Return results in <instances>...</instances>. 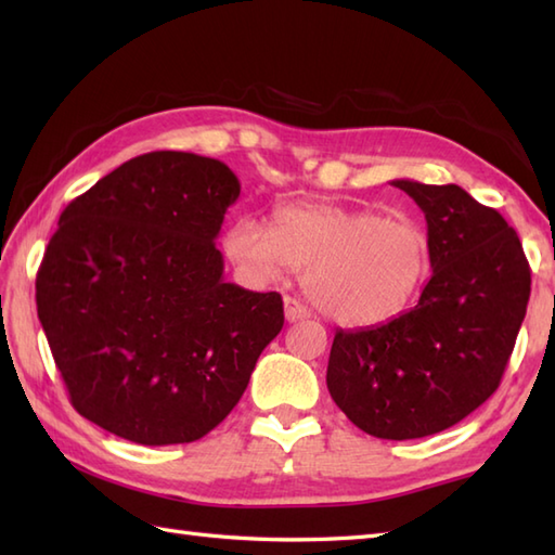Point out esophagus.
<instances>
[{"label": "esophagus", "instance_id": "esophagus-1", "mask_svg": "<svg viewBox=\"0 0 555 555\" xmlns=\"http://www.w3.org/2000/svg\"><path fill=\"white\" fill-rule=\"evenodd\" d=\"M284 308H286V320L288 322H300V320H308V317H310V310L305 308V305L296 298H286Z\"/></svg>", "mask_w": 555, "mask_h": 555}]
</instances>
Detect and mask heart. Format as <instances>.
I'll return each instance as SVG.
<instances>
[{
  "label": "heart",
  "instance_id": "1",
  "mask_svg": "<svg viewBox=\"0 0 555 555\" xmlns=\"http://www.w3.org/2000/svg\"><path fill=\"white\" fill-rule=\"evenodd\" d=\"M223 253L257 281L305 269L314 308L344 326L393 320L429 274V241L417 221L328 203L279 209L274 229L243 215L223 233Z\"/></svg>",
  "mask_w": 555,
  "mask_h": 555
}]
</instances>
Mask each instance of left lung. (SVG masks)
Segmentation results:
<instances>
[{
    "label": "left lung",
    "mask_w": 555,
    "mask_h": 555,
    "mask_svg": "<svg viewBox=\"0 0 555 555\" xmlns=\"http://www.w3.org/2000/svg\"><path fill=\"white\" fill-rule=\"evenodd\" d=\"M427 219L431 279L412 310L334 336L326 386L376 439H422L496 391L520 332L532 271L496 209L460 185L391 181Z\"/></svg>",
    "instance_id": "1"
}]
</instances>
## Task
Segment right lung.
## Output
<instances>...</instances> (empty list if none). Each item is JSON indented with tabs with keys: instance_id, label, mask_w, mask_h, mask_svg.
I'll use <instances>...</instances> for the list:
<instances>
[{
	"instance_id": "add662e5",
	"label": "right lung",
	"mask_w": 555,
	"mask_h": 555,
	"mask_svg": "<svg viewBox=\"0 0 555 555\" xmlns=\"http://www.w3.org/2000/svg\"><path fill=\"white\" fill-rule=\"evenodd\" d=\"M241 183L219 159L150 152L59 219L38 317L82 417L143 446L203 439L284 326L279 293L223 281L217 235Z\"/></svg>"
}]
</instances>
